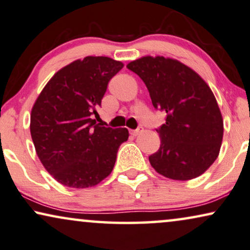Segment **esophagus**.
<instances>
[{"instance_id": "esophagus-1", "label": "esophagus", "mask_w": 250, "mask_h": 250, "mask_svg": "<svg viewBox=\"0 0 250 250\" xmlns=\"http://www.w3.org/2000/svg\"><path fill=\"white\" fill-rule=\"evenodd\" d=\"M143 130H142V129H136V130H131L130 131V134L132 135V136H134V137H136V136H137V135H139V134H141V132H142Z\"/></svg>"}]
</instances>
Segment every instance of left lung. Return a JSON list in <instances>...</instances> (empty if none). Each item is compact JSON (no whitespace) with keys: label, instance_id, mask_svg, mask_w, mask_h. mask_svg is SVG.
Here are the masks:
<instances>
[{"label":"left lung","instance_id":"8db88e82","mask_svg":"<svg viewBox=\"0 0 250 250\" xmlns=\"http://www.w3.org/2000/svg\"><path fill=\"white\" fill-rule=\"evenodd\" d=\"M127 67L149 92L154 108L167 113L158 130L161 144L149 155L156 172L175 181H189L204 174L221 149L223 118L211 89L188 66L162 56H145Z\"/></svg>","mask_w":250,"mask_h":250}]
</instances>
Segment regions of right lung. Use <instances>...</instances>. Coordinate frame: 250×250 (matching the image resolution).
I'll return each instance as SVG.
<instances>
[{
	"instance_id": "obj_1",
	"label": "right lung",
	"mask_w": 250,
	"mask_h": 250,
	"mask_svg": "<svg viewBox=\"0 0 250 250\" xmlns=\"http://www.w3.org/2000/svg\"><path fill=\"white\" fill-rule=\"evenodd\" d=\"M122 67L103 56L78 59L49 80L33 105L29 129L36 154L61 184L91 188L112 172L128 129L102 127L91 114Z\"/></svg>"
}]
</instances>
